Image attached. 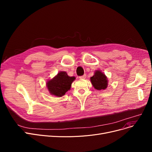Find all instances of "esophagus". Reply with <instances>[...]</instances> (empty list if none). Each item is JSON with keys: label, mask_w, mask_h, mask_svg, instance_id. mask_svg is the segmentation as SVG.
Masks as SVG:
<instances>
[{"label": "esophagus", "mask_w": 152, "mask_h": 152, "mask_svg": "<svg viewBox=\"0 0 152 152\" xmlns=\"http://www.w3.org/2000/svg\"><path fill=\"white\" fill-rule=\"evenodd\" d=\"M86 78V75H84L83 76H79V79H85Z\"/></svg>", "instance_id": "esophagus-1"}]
</instances>
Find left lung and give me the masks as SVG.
Segmentation results:
<instances>
[{
  "mask_svg": "<svg viewBox=\"0 0 152 152\" xmlns=\"http://www.w3.org/2000/svg\"><path fill=\"white\" fill-rule=\"evenodd\" d=\"M91 82L93 87L98 91L105 90L108 87V78L100 70H96L93 76L91 77Z\"/></svg>",
  "mask_w": 152,
  "mask_h": 152,
  "instance_id": "1",
  "label": "left lung"
}]
</instances>
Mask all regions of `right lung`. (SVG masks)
<instances>
[{
	"mask_svg": "<svg viewBox=\"0 0 152 152\" xmlns=\"http://www.w3.org/2000/svg\"><path fill=\"white\" fill-rule=\"evenodd\" d=\"M75 79V76H69L65 71H60L55 77L47 81V88L51 95L61 97L70 90L71 84Z\"/></svg>",
	"mask_w": 152,
	"mask_h": 152,
	"instance_id": "right-lung-1",
	"label": "right lung"
}]
</instances>
